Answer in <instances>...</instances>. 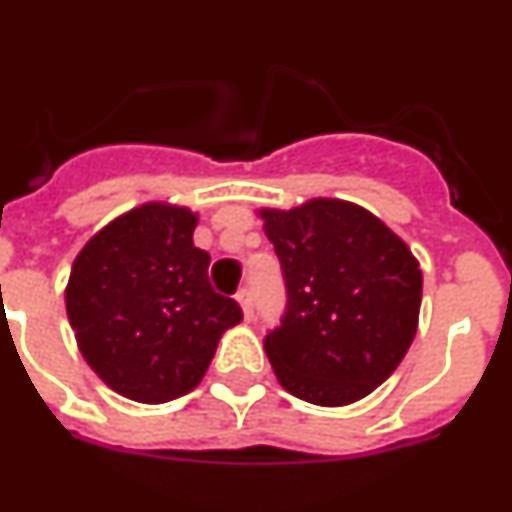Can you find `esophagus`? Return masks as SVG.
Returning <instances> with one entry per match:
<instances>
[{"label": "esophagus", "mask_w": 512, "mask_h": 512, "mask_svg": "<svg viewBox=\"0 0 512 512\" xmlns=\"http://www.w3.org/2000/svg\"><path fill=\"white\" fill-rule=\"evenodd\" d=\"M235 300H238V305H241L243 318L251 320L253 318V295H251V289H241V292L235 295Z\"/></svg>", "instance_id": "1"}]
</instances>
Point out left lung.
Segmentation results:
<instances>
[{
  "label": "left lung",
  "mask_w": 512,
  "mask_h": 512,
  "mask_svg": "<svg viewBox=\"0 0 512 512\" xmlns=\"http://www.w3.org/2000/svg\"><path fill=\"white\" fill-rule=\"evenodd\" d=\"M259 217L287 282L282 325L264 338L279 384L323 408L372 395L418 330L423 271L408 243L333 197L261 207Z\"/></svg>",
  "instance_id": "8db88e82"
}]
</instances>
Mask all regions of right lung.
<instances>
[{
	"label": "right lung",
	"mask_w": 512,
	"mask_h": 512,
	"mask_svg": "<svg viewBox=\"0 0 512 512\" xmlns=\"http://www.w3.org/2000/svg\"><path fill=\"white\" fill-rule=\"evenodd\" d=\"M200 215L171 202L122 212L76 253L66 315L76 346L110 390L143 405L192 392L217 341L241 323L238 302L207 279L194 246Z\"/></svg>",
	"instance_id": "right-lung-1"
}]
</instances>
